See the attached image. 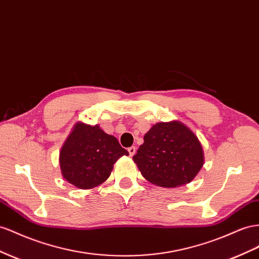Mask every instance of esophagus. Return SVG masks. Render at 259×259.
Returning a JSON list of instances; mask_svg holds the SVG:
<instances>
[{
    "label": "esophagus",
    "mask_w": 259,
    "mask_h": 259,
    "mask_svg": "<svg viewBox=\"0 0 259 259\" xmlns=\"http://www.w3.org/2000/svg\"><path fill=\"white\" fill-rule=\"evenodd\" d=\"M135 152H136V148H135V147H134V146L130 147V148H128V153H130V156H131V157H133V156L135 155Z\"/></svg>",
    "instance_id": "1"
}]
</instances>
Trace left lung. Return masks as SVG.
<instances>
[{
  "mask_svg": "<svg viewBox=\"0 0 259 259\" xmlns=\"http://www.w3.org/2000/svg\"><path fill=\"white\" fill-rule=\"evenodd\" d=\"M133 160L150 183L176 187L197 176L204 164V152L196 135L184 124L161 122L146 133Z\"/></svg>",
  "mask_w": 259,
  "mask_h": 259,
  "instance_id": "8db88e82",
  "label": "left lung"
}]
</instances>
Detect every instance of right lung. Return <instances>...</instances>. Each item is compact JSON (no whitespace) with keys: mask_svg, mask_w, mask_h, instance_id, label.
I'll list each match as a JSON object with an SVG mask.
<instances>
[{"mask_svg":"<svg viewBox=\"0 0 259 259\" xmlns=\"http://www.w3.org/2000/svg\"><path fill=\"white\" fill-rule=\"evenodd\" d=\"M128 151L117 139L106 134L98 125L77 123L60 152L63 177L81 190L102 184L111 174L113 164Z\"/></svg>","mask_w":259,"mask_h":259,"instance_id":"right-lung-1","label":"right lung"}]
</instances>
